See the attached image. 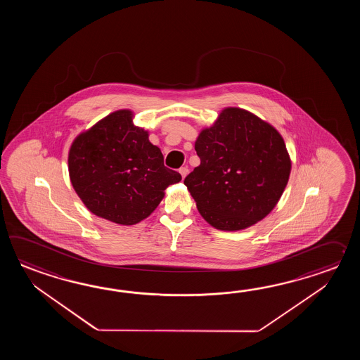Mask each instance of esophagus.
<instances>
[{
    "label": "esophagus",
    "instance_id": "esophagus-1",
    "mask_svg": "<svg viewBox=\"0 0 360 360\" xmlns=\"http://www.w3.org/2000/svg\"><path fill=\"white\" fill-rule=\"evenodd\" d=\"M179 172H180V175L183 179H185V176L189 174V169L185 166V167H181V169H179Z\"/></svg>",
    "mask_w": 360,
    "mask_h": 360
}]
</instances>
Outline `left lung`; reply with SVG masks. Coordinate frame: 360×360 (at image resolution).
Returning <instances> with one entry per match:
<instances>
[{
	"mask_svg": "<svg viewBox=\"0 0 360 360\" xmlns=\"http://www.w3.org/2000/svg\"><path fill=\"white\" fill-rule=\"evenodd\" d=\"M200 165L185 177L211 226L237 231L266 217L282 197L291 158L282 135L242 108H224L195 140Z\"/></svg>",
	"mask_w": 360,
	"mask_h": 360,
	"instance_id": "1",
	"label": "left lung"
}]
</instances>
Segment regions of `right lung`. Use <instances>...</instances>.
I'll list each match as a JSON object with an SVG mask.
<instances>
[{
    "instance_id": "obj_1",
    "label": "right lung",
    "mask_w": 360,
    "mask_h": 360,
    "mask_svg": "<svg viewBox=\"0 0 360 360\" xmlns=\"http://www.w3.org/2000/svg\"><path fill=\"white\" fill-rule=\"evenodd\" d=\"M120 109L77 136L68 154L70 183L87 210L120 225L146 219L181 175L165 167L149 132Z\"/></svg>"
}]
</instances>
